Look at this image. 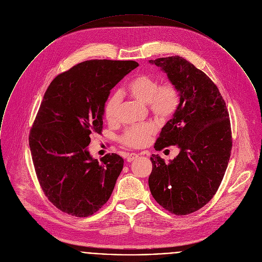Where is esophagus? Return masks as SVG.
<instances>
[{
	"instance_id": "obj_1",
	"label": "esophagus",
	"mask_w": 262,
	"mask_h": 262,
	"mask_svg": "<svg viewBox=\"0 0 262 262\" xmlns=\"http://www.w3.org/2000/svg\"><path fill=\"white\" fill-rule=\"evenodd\" d=\"M138 157H139V156H138L137 154H130V155H128V156H127L126 160H127V162H128V163H131V162H133L134 160H136Z\"/></svg>"
}]
</instances>
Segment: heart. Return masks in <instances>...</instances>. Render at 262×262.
<instances>
[{"instance_id":"heart-1","label":"heart","mask_w":262,"mask_h":262,"mask_svg":"<svg viewBox=\"0 0 262 262\" xmlns=\"http://www.w3.org/2000/svg\"><path fill=\"white\" fill-rule=\"evenodd\" d=\"M126 91L132 98L147 103L150 112L159 119L170 118L177 111L180 102L179 90L173 83L166 82L159 85L158 80L148 74L135 76L128 83ZM120 102L119 93L112 94L105 101L103 116L108 123L116 122ZM155 133L156 127L152 124H139L128 128L121 136L120 141L125 146L140 148L148 143Z\"/></svg>"}]
</instances>
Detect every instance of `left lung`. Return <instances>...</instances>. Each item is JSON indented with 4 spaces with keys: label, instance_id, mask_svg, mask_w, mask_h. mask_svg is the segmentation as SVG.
Returning a JSON list of instances; mask_svg holds the SVG:
<instances>
[{
    "label": "left lung",
    "instance_id": "obj_1",
    "mask_svg": "<svg viewBox=\"0 0 262 262\" xmlns=\"http://www.w3.org/2000/svg\"><path fill=\"white\" fill-rule=\"evenodd\" d=\"M178 88L180 102L163 127L156 150L177 145L179 155L166 162L152 155L148 178L156 201L177 215L203 207L216 193L231 157L229 112L219 88L201 70L182 57L149 60Z\"/></svg>",
    "mask_w": 262,
    "mask_h": 262
}]
</instances>
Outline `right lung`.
I'll list each match as a JSON object with an SVG mask.
<instances>
[{
  "label": "right lung",
  "mask_w": 262,
  "mask_h": 262,
  "mask_svg": "<svg viewBox=\"0 0 262 262\" xmlns=\"http://www.w3.org/2000/svg\"><path fill=\"white\" fill-rule=\"evenodd\" d=\"M136 67L135 61H85L59 74L47 89L29 147L45 195L63 212L89 216L111 197L124 160L107 154L98 162L88 146L90 134L102 131L111 89Z\"/></svg>",
  "instance_id": "add662e5"
}]
</instances>
